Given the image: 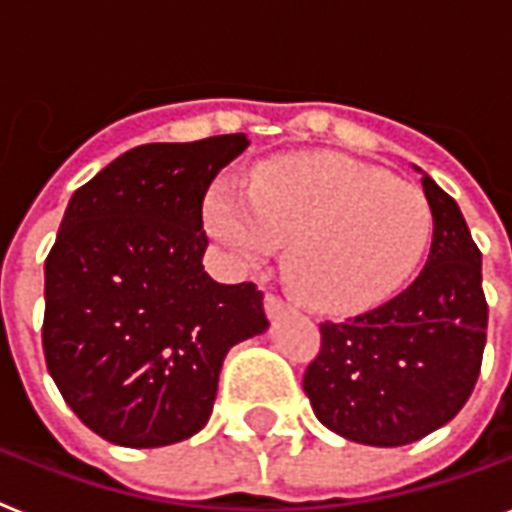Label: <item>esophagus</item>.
<instances>
[{
	"label": "esophagus",
	"mask_w": 512,
	"mask_h": 512,
	"mask_svg": "<svg viewBox=\"0 0 512 512\" xmlns=\"http://www.w3.org/2000/svg\"><path fill=\"white\" fill-rule=\"evenodd\" d=\"M265 307H268L270 318H278V315L286 313V310H292V302H286V299L278 297V294H268V297H265Z\"/></svg>",
	"instance_id": "34e87169"
}]
</instances>
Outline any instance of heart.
<instances>
[{"label": "heart", "instance_id": "heart-1", "mask_svg": "<svg viewBox=\"0 0 512 512\" xmlns=\"http://www.w3.org/2000/svg\"><path fill=\"white\" fill-rule=\"evenodd\" d=\"M207 226L239 268L265 263L289 242L286 273L328 313L381 305L421 263L434 215L421 186L344 157L270 162L247 191L223 186Z\"/></svg>", "mask_w": 512, "mask_h": 512}]
</instances>
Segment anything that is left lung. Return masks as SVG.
<instances>
[{
    "label": "left lung",
    "instance_id": "obj_1",
    "mask_svg": "<svg viewBox=\"0 0 512 512\" xmlns=\"http://www.w3.org/2000/svg\"><path fill=\"white\" fill-rule=\"evenodd\" d=\"M421 184L434 215L423 270L384 305L321 323V350L302 378L318 421L371 447H402L450 423L484 357L481 252L458 202L434 178Z\"/></svg>",
    "mask_w": 512,
    "mask_h": 512
}]
</instances>
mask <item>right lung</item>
Returning a JSON list of instances; mask_svg holds the SVG:
<instances>
[{"label":"right lung","instance_id":"right-lung-1","mask_svg":"<svg viewBox=\"0 0 512 512\" xmlns=\"http://www.w3.org/2000/svg\"><path fill=\"white\" fill-rule=\"evenodd\" d=\"M249 141L144 144L70 199L44 263L41 344L62 400L120 447H165L213 413L228 350L268 328L252 281L205 273L202 205Z\"/></svg>","mask_w":512,"mask_h":512}]
</instances>
